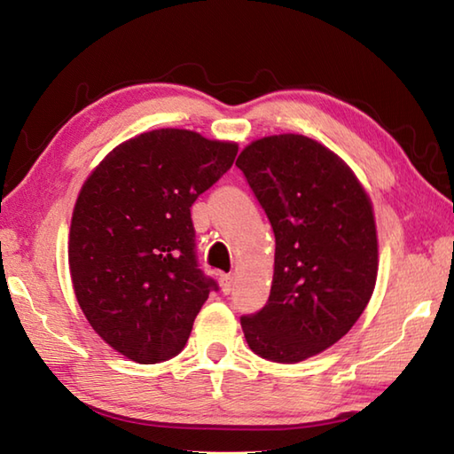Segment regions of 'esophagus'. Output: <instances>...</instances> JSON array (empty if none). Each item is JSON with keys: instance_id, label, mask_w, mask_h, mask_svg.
I'll list each match as a JSON object with an SVG mask.
<instances>
[{"instance_id": "esophagus-1", "label": "esophagus", "mask_w": 454, "mask_h": 454, "mask_svg": "<svg viewBox=\"0 0 454 454\" xmlns=\"http://www.w3.org/2000/svg\"><path fill=\"white\" fill-rule=\"evenodd\" d=\"M219 286H221V292H223V294H229L231 290H233V274L221 276Z\"/></svg>"}]
</instances>
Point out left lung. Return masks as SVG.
Masks as SVG:
<instances>
[{
  "label": "left lung",
  "mask_w": 454,
  "mask_h": 454,
  "mask_svg": "<svg viewBox=\"0 0 454 454\" xmlns=\"http://www.w3.org/2000/svg\"><path fill=\"white\" fill-rule=\"evenodd\" d=\"M237 166L276 237L270 295L240 327L258 356L300 363L345 337L370 301L378 274L372 203L335 153L303 135L258 138Z\"/></svg>",
  "instance_id": "8db88e82"
}]
</instances>
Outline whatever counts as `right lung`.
I'll use <instances>...</instances> for the list:
<instances>
[{
	"label": "right lung",
	"instance_id": "obj_1",
	"mask_svg": "<svg viewBox=\"0 0 454 454\" xmlns=\"http://www.w3.org/2000/svg\"><path fill=\"white\" fill-rule=\"evenodd\" d=\"M237 151L156 129L115 146L80 190L68 240L74 294L98 335L138 364L178 355L217 292L198 268L190 207Z\"/></svg>",
	"mask_w": 454,
	"mask_h": 454
}]
</instances>
